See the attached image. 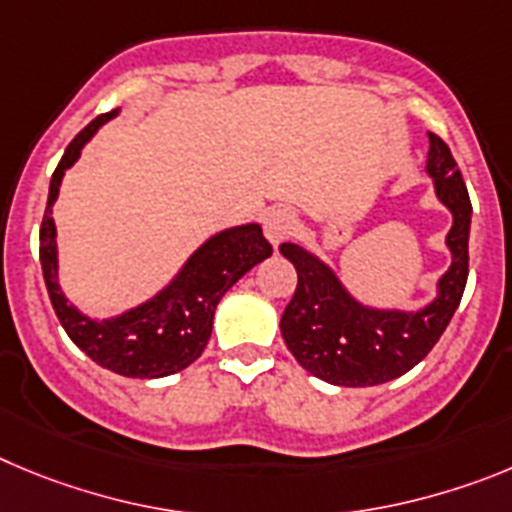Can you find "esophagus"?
<instances>
[{"mask_svg": "<svg viewBox=\"0 0 512 512\" xmlns=\"http://www.w3.org/2000/svg\"><path fill=\"white\" fill-rule=\"evenodd\" d=\"M262 229H265L267 242H270V245L278 250L285 239L293 234V229H296V214H293L290 209H285V206H278V209L267 211L265 222H262Z\"/></svg>", "mask_w": 512, "mask_h": 512, "instance_id": "34e87169", "label": "esophagus"}]
</instances>
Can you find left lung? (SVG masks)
<instances>
[{
	"instance_id": "left-lung-1",
	"label": "left lung",
	"mask_w": 512,
	"mask_h": 512,
	"mask_svg": "<svg viewBox=\"0 0 512 512\" xmlns=\"http://www.w3.org/2000/svg\"><path fill=\"white\" fill-rule=\"evenodd\" d=\"M426 173L434 178L439 201L451 211L446 234L451 265L436 283L434 301L418 311L365 306L324 260L290 242L280 245L298 273L296 293L280 319V334L298 365L319 380L342 388L395 380L434 349L457 311L469 275L472 201L449 145L434 132H428Z\"/></svg>"
}]
</instances>
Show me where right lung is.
Instances as JSON below:
<instances>
[{
	"mask_svg": "<svg viewBox=\"0 0 512 512\" xmlns=\"http://www.w3.org/2000/svg\"><path fill=\"white\" fill-rule=\"evenodd\" d=\"M117 112L119 109L99 114L94 122L86 124L73 137L55 168L40 227V265L55 316L71 336V342L89 354L96 365L117 375L153 380L176 375L201 357L209 344L214 311L222 296L257 262L273 255V247L262 237L260 224L224 229L206 239L188 257L176 278L140 306L101 321L71 306L58 285V232L53 222V204L66 170L81 158V150L99 132L101 124L117 117Z\"/></svg>",
	"mask_w": 512,
	"mask_h": 512,
	"instance_id": "right-lung-1",
	"label": "right lung"
}]
</instances>
